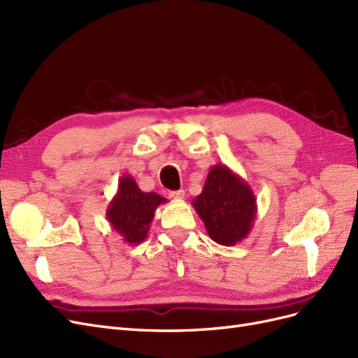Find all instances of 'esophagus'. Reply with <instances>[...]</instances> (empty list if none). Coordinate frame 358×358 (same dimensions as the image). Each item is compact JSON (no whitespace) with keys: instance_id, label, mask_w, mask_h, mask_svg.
I'll list each match as a JSON object with an SVG mask.
<instances>
[{"instance_id":"34e87169","label":"esophagus","mask_w":358,"mask_h":358,"mask_svg":"<svg viewBox=\"0 0 358 358\" xmlns=\"http://www.w3.org/2000/svg\"><path fill=\"white\" fill-rule=\"evenodd\" d=\"M169 196L173 199V200H182L183 197H185V191L183 189H179V191H170Z\"/></svg>"}]
</instances>
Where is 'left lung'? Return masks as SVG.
Listing matches in <instances>:
<instances>
[{
    "label": "left lung",
    "mask_w": 358,
    "mask_h": 358,
    "mask_svg": "<svg viewBox=\"0 0 358 358\" xmlns=\"http://www.w3.org/2000/svg\"><path fill=\"white\" fill-rule=\"evenodd\" d=\"M192 208L213 242L233 246L252 230L257 199L245 179L225 164H216L208 173L201 194L192 200Z\"/></svg>",
    "instance_id": "8db88e82"
}]
</instances>
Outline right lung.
I'll return each instance as SVG.
<instances>
[{
    "label": "right lung",
    "mask_w": 358,
    "mask_h": 358,
    "mask_svg": "<svg viewBox=\"0 0 358 358\" xmlns=\"http://www.w3.org/2000/svg\"><path fill=\"white\" fill-rule=\"evenodd\" d=\"M162 203H167V199L157 192H143L133 176L124 175L119 179L115 197L107 206L106 216L125 243L138 245L148 237L155 210Z\"/></svg>",
    "instance_id": "obj_1"
}]
</instances>
